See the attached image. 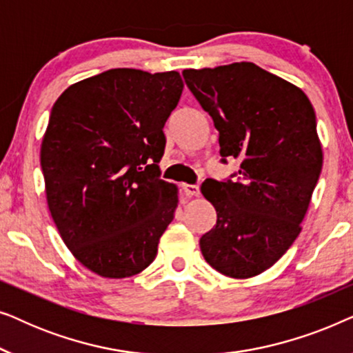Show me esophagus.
<instances>
[{"label":"esophagus","mask_w":353,"mask_h":353,"mask_svg":"<svg viewBox=\"0 0 353 353\" xmlns=\"http://www.w3.org/2000/svg\"><path fill=\"white\" fill-rule=\"evenodd\" d=\"M181 190L186 196H199V186L197 185H188V183H183Z\"/></svg>","instance_id":"esophagus-1"}]
</instances>
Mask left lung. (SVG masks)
<instances>
[{"instance_id": "left-lung-1", "label": "left lung", "mask_w": 353, "mask_h": 353, "mask_svg": "<svg viewBox=\"0 0 353 353\" xmlns=\"http://www.w3.org/2000/svg\"><path fill=\"white\" fill-rule=\"evenodd\" d=\"M183 79L219 130L221 162L241 161L226 180L202 183L216 225L201 252L225 276H255L301 233L323 167L315 110L301 88L252 62L186 69Z\"/></svg>"}]
</instances>
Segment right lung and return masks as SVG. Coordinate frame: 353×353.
<instances>
[{
	"instance_id": "right-lung-1",
	"label": "right lung",
	"mask_w": 353,
	"mask_h": 353,
	"mask_svg": "<svg viewBox=\"0 0 353 353\" xmlns=\"http://www.w3.org/2000/svg\"><path fill=\"white\" fill-rule=\"evenodd\" d=\"M181 91L178 72L110 69L52 105L40 154L48 207L70 252L99 276L143 272L173 220L176 186L161 180L159 162Z\"/></svg>"
}]
</instances>
